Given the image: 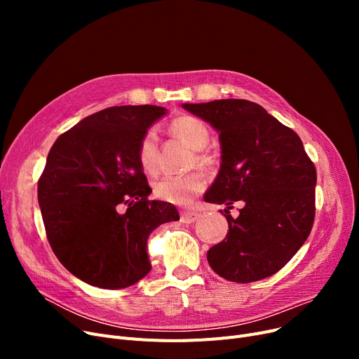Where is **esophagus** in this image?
I'll return each mask as SVG.
<instances>
[{"instance_id":"obj_1","label":"esophagus","mask_w":359,"mask_h":359,"mask_svg":"<svg viewBox=\"0 0 359 359\" xmlns=\"http://www.w3.org/2000/svg\"><path fill=\"white\" fill-rule=\"evenodd\" d=\"M201 215L195 211H182L180 212V221L184 224H192L195 222Z\"/></svg>"}]
</instances>
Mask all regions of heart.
<instances>
[{
    "mask_svg": "<svg viewBox=\"0 0 359 359\" xmlns=\"http://www.w3.org/2000/svg\"><path fill=\"white\" fill-rule=\"evenodd\" d=\"M173 134L183 138L194 149H203L210 144L211 134L208 126L198 118L180 116L170 123ZM137 158L145 173L154 175L158 168V134L154 128L147 129L141 137L137 148ZM201 163L203 156L198 157ZM154 195L170 203L187 205L194 196L201 194L205 187V177L201 173L187 175H165L154 182Z\"/></svg>",
    "mask_w": 359,
    "mask_h": 359,
    "instance_id": "1",
    "label": "heart"
}]
</instances>
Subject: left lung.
I'll return each mask as SVG.
<instances>
[{"instance_id":"8db88e82","label":"left lung","mask_w":359,"mask_h":359,"mask_svg":"<svg viewBox=\"0 0 359 359\" xmlns=\"http://www.w3.org/2000/svg\"><path fill=\"white\" fill-rule=\"evenodd\" d=\"M219 134V172L205 202L241 201L225 238L208 250L215 273L238 284L265 279L284 268L307 240L314 221L316 167L299 137L260 104L224 99L183 103ZM222 212V211H221Z\"/></svg>"}]
</instances>
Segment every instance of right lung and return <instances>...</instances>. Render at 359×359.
I'll return each mask as SVG.
<instances>
[{
    "instance_id": "1",
    "label": "right lung",
    "mask_w": 359,
    "mask_h": 359,
    "mask_svg": "<svg viewBox=\"0 0 359 359\" xmlns=\"http://www.w3.org/2000/svg\"><path fill=\"white\" fill-rule=\"evenodd\" d=\"M165 113L151 104L107 107L64 132L49 151L37 183L46 236L55 256L86 284H137L151 271L148 236L179 219L173 203L148 201L137 158L144 132Z\"/></svg>"
}]
</instances>
